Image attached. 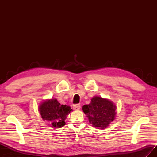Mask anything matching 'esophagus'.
Here are the masks:
<instances>
[{
  "label": "esophagus",
  "mask_w": 157,
  "mask_h": 157,
  "mask_svg": "<svg viewBox=\"0 0 157 157\" xmlns=\"http://www.w3.org/2000/svg\"><path fill=\"white\" fill-rule=\"evenodd\" d=\"M73 108L74 110H79L81 108V105L79 104H77V105H74L73 106Z\"/></svg>",
  "instance_id": "34e87169"
}]
</instances>
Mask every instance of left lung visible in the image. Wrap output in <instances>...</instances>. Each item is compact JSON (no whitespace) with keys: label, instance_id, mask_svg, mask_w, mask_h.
Here are the masks:
<instances>
[{"label":"left lung","instance_id":"left-lung-1","mask_svg":"<svg viewBox=\"0 0 157 157\" xmlns=\"http://www.w3.org/2000/svg\"><path fill=\"white\" fill-rule=\"evenodd\" d=\"M116 106L108 99L94 96L89 105L83 106L82 110L87 115L93 128L104 129L115 119Z\"/></svg>","mask_w":157,"mask_h":157}]
</instances>
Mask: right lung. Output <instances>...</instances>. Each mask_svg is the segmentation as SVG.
I'll return each mask as SVG.
<instances>
[{
  "label": "right lung",
  "mask_w": 157,
  "mask_h": 157,
  "mask_svg": "<svg viewBox=\"0 0 157 157\" xmlns=\"http://www.w3.org/2000/svg\"><path fill=\"white\" fill-rule=\"evenodd\" d=\"M38 109L42 119L54 129L64 126L67 116L72 111L69 106L61 105L56 98L42 102Z\"/></svg>",
  "instance_id": "obj_1"
}]
</instances>
